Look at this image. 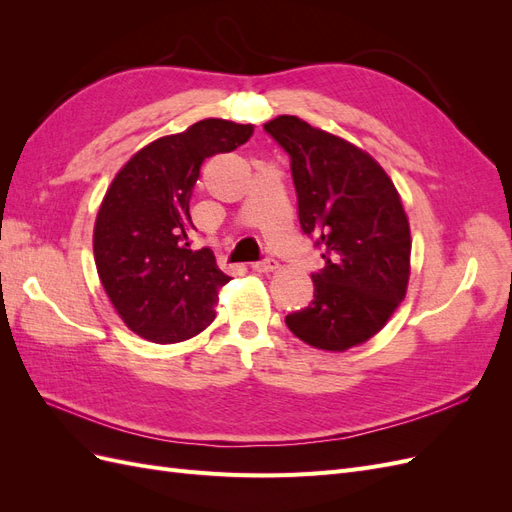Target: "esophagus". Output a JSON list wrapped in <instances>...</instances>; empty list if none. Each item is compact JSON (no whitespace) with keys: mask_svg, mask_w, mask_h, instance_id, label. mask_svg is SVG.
<instances>
[{"mask_svg":"<svg viewBox=\"0 0 512 512\" xmlns=\"http://www.w3.org/2000/svg\"><path fill=\"white\" fill-rule=\"evenodd\" d=\"M252 269L258 271V273H271V271L277 269V260H273V258L256 260V262H252Z\"/></svg>","mask_w":512,"mask_h":512,"instance_id":"34e87169","label":"esophagus"}]
</instances>
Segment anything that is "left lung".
<instances>
[{
    "label": "left lung",
    "mask_w": 512,
    "mask_h": 512,
    "mask_svg": "<svg viewBox=\"0 0 512 512\" xmlns=\"http://www.w3.org/2000/svg\"><path fill=\"white\" fill-rule=\"evenodd\" d=\"M265 132L288 153L301 228L324 260L312 273L314 301L286 324L309 346L344 352L376 335L406 297V211L382 166L344 138L292 115Z\"/></svg>",
    "instance_id": "left-lung-1"
}]
</instances>
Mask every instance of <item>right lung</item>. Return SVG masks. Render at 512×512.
Masks as SVG:
<instances>
[{
  "label": "right lung",
  "mask_w": 512,
  "mask_h": 512,
  "mask_svg": "<svg viewBox=\"0 0 512 512\" xmlns=\"http://www.w3.org/2000/svg\"><path fill=\"white\" fill-rule=\"evenodd\" d=\"M254 126L203 119L141 149L108 188L94 230L100 282L128 327L149 342L177 344L215 318L230 277L209 247H192L190 196L200 166L250 141Z\"/></svg>",
  "instance_id": "1"
}]
</instances>
